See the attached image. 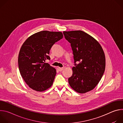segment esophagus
<instances>
[{
  "instance_id": "esophagus-1",
  "label": "esophagus",
  "mask_w": 123,
  "mask_h": 123,
  "mask_svg": "<svg viewBox=\"0 0 123 123\" xmlns=\"http://www.w3.org/2000/svg\"><path fill=\"white\" fill-rule=\"evenodd\" d=\"M64 69V68H60V67H58V68H57V69L58 70V71H59V72H61V71H63V70Z\"/></svg>"
}]
</instances>
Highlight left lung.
<instances>
[{
    "mask_svg": "<svg viewBox=\"0 0 123 123\" xmlns=\"http://www.w3.org/2000/svg\"><path fill=\"white\" fill-rule=\"evenodd\" d=\"M65 38L71 43L75 67L68 78L72 88L80 93L92 91L102 78L106 66L103 49L90 35L82 31H63ZM76 62H79L78 64Z\"/></svg>",
    "mask_w": 123,
    "mask_h": 123,
    "instance_id": "left-lung-1",
    "label": "left lung"
}]
</instances>
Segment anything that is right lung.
<instances>
[{"mask_svg": "<svg viewBox=\"0 0 123 123\" xmlns=\"http://www.w3.org/2000/svg\"><path fill=\"white\" fill-rule=\"evenodd\" d=\"M63 37L61 32L43 31L31 35L22 45L18 68L22 77L30 88L43 92L52 86L56 71L45 61L50 59L48 55L52 46Z\"/></svg>", "mask_w": 123, "mask_h": 123, "instance_id": "right-lung-1", "label": "right lung"}]
</instances>
